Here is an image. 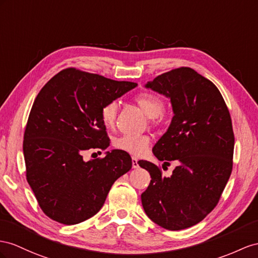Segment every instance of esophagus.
<instances>
[{
	"mask_svg": "<svg viewBox=\"0 0 258 258\" xmlns=\"http://www.w3.org/2000/svg\"><path fill=\"white\" fill-rule=\"evenodd\" d=\"M132 166H133V168L134 169H137L138 167V160H137V158H135V157H132Z\"/></svg>",
	"mask_w": 258,
	"mask_h": 258,
	"instance_id": "esophagus-1",
	"label": "esophagus"
}]
</instances>
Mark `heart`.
<instances>
[{"mask_svg":"<svg viewBox=\"0 0 258 258\" xmlns=\"http://www.w3.org/2000/svg\"><path fill=\"white\" fill-rule=\"evenodd\" d=\"M137 103L148 117H150L151 123H157L162 115L164 110V102L162 98L151 92H142L135 98ZM118 111V103L116 101H110L105 103L101 109V120L105 127L112 128L115 125L116 116ZM150 145V137L147 135H130L124 134L114 138L113 146L125 151V153L141 156L147 151Z\"/></svg>","mask_w":258,"mask_h":258,"instance_id":"obj_1","label":"heart"}]
</instances>
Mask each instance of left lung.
<instances>
[{"label":"left lung","instance_id":"obj_1","mask_svg":"<svg viewBox=\"0 0 258 258\" xmlns=\"http://www.w3.org/2000/svg\"><path fill=\"white\" fill-rule=\"evenodd\" d=\"M145 87L170 99L173 117L153 148L158 160L175 161L171 176L140 160L151 181L142 194L145 213L171 231L201 222L216 205L232 171L234 134L227 104L216 86L196 71L180 68Z\"/></svg>","mask_w":258,"mask_h":258}]
</instances>
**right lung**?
<instances>
[{"label":"right lung","mask_w":258,"mask_h":258,"mask_svg":"<svg viewBox=\"0 0 258 258\" xmlns=\"http://www.w3.org/2000/svg\"><path fill=\"white\" fill-rule=\"evenodd\" d=\"M136 86L66 69L36 97L24 134L26 176L51 219L69 226L89 219L101 209L113 183L131 170L132 158L122 150L89 161L82 154L109 147L101 109Z\"/></svg>","instance_id":"1"}]
</instances>
